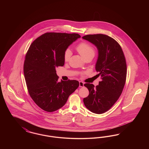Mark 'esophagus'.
<instances>
[{"label":"esophagus","instance_id":"34e87169","mask_svg":"<svg viewBox=\"0 0 149 149\" xmlns=\"http://www.w3.org/2000/svg\"><path fill=\"white\" fill-rule=\"evenodd\" d=\"M84 83L83 81H79V87H83Z\"/></svg>","mask_w":149,"mask_h":149}]
</instances>
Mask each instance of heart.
<instances>
[{"instance_id": "b5f03b06", "label": "heart", "mask_w": 149, "mask_h": 149, "mask_svg": "<svg viewBox=\"0 0 149 149\" xmlns=\"http://www.w3.org/2000/svg\"><path fill=\"white\" fill-rule=\"evenodd\" d=\"M76 50L78 51L80 55L84 58L90 56H94L95 50L89 43L82 42L78 44L76 47ZM64 60L65 61H68L71 56V51L69 49H66L64 52Z\"/></svg>"}]
</instances>
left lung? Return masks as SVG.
<instances>
[{
	"label": "left lung",
	"instance_id": "obj_1",
	"mask_svg": "<svg viewBox=\"0 0 149 149\" xmlns=\"http://www.w3.org/2000/svg\"><path fill=\"white\" fill-rule=\"evenodd\" d=\"M83 38L92 43L98 50L95 70L102 79L95 87L90 83L84 84L89 94L83 102L90 111L103 113L113 106L122 92L127 75L126 58L120 44L108 36L88 35Z\"/></svg>",
	"mask_w": 149,
	"mask_h": 149
}]
</instances>
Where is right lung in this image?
Wrapping results in <instances>:
<instances>
[{
  "label": "right lung",
  "instance_id": "add662e5",
  "mask_svg": "<svg viewBox=\"0 0 149 149\" xmlns=\"http://www.w3.org/2000/svg\"><path fill=\"white\" fill-rule=\"evenodd\" d=\"M80 37L78 33L47 32L36 38L27 52L23 72L29 94L46 112L64 106L79 85L75 80L58 82L56 68L64 66V51Z\"/></svg>",
  "mask_w": 149,
  "mask_h": 149
}]
</instances>
